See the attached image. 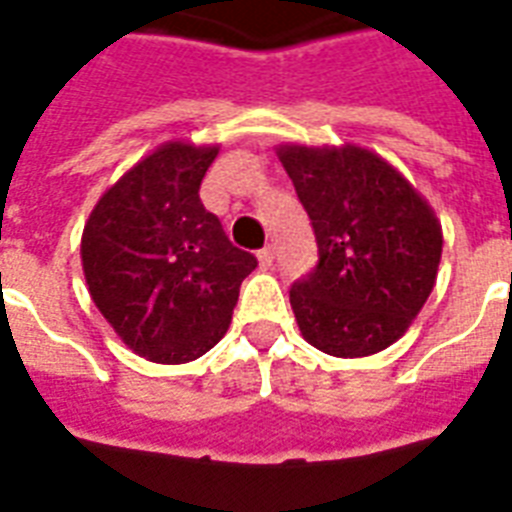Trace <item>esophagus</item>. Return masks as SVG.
I'll return each mask as SVG.
<instances>
[{
    "mask_svg": "<svg viewBox=\"0 0 512 512\" xmlns=\"http://www.w3.org/2000/svg\"><path fill=\"white\" fill-rule=\"evenodd\" d=\"M272 261H275V248H272V245H264L259 251V264L261 267H272Z\"/></svg>",
    "mask_w": 512,
    "mask_h": 512,
    "instance_id": "esophagus-1",
    "label": "esophagus"
}]
</instances>
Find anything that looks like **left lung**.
Returning a JSON list of instances; mask_svg holds the SVG:
<instances>
[{
    "mask_svg": "<svg viewBox=\"0 0 512 512\" xmlns=\"http://www.w3.org/2000/svg\"><path fill=\"white\" fill-rule=\"evenodd\" d=\"M313 226L318 261L288 299L307 343L370 356L399 340L434 288L443 232L416 188L375 153L280 148Z\"/></svg>",
    "mask_w": 512,
    "mask_h": 512,
    "instance_id": "left-lung-1",
    "label": "left lung"
}]
</instances>
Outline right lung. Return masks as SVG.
<instances>
[{
    "label": "right lung",
    "mask_w": 512,
    "mask_h": 512,
    "mask_svg": "<svg viewBox=\"0 0 512 512\" xmlns=\"http://www.w3.org/2000/svg\"><path fill=\"white\" fill-rule=\"evenodd\" d=\"M215 156L169 142L99 199L83 229L99 313L134 353L161 364L199 359L224 337L240 283L259 264L199 199Z\"/></svg>",
    "instance_id": "add662e5"
}]
</instances>
